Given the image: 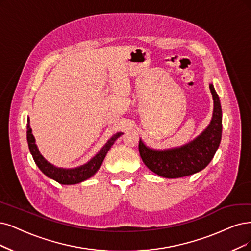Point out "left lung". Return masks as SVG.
<instances>
[{
	"instance_id": "obj_1",
	"label": "left lung",
	"mask_w": 251,
	"mask_h": 251,
	"mask_svg": "<svg viewBox=\"0 0 251 251\" xmlns=\"http://www.w3.org/2000/svg\"><path fill=\"white\" fill-rule=\"evenodd\" d=\"M214 108L210 124L198 137L186 145L166 150H154L142 140L138 151L147 168L160 177L175 179L196 174L211 162L214 157L222 133V110L217 93L210 83Z\"/></svg>"
}]
</instances>
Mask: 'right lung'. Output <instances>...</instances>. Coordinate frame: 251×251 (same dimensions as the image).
Returning <instances> with one entry per match:
<instances>
[{
	"instance_id": "right-lung-1",
	"label": "right lung",
	"mask_w": 251,
	"mask_h": 251,
	"mask_svg": "<svg viewBox=\"0 0 251 251\" xmlns=\"http://www.w3.org/2000/svg\"><path fill=\"white\" fill-rule=\"evenodd\" d=\"M123 134L122 132H117L111 136L107 143L103 146V148L94 156L93 158L87 162L86 164L77 166L74 169H63L57 168V166L52 165L48 160L44 159V157L40 154L37 145L35 144V138L32 134V129L30 127V119H27L26 124V140L27 145H29L30 152L33 156V159L37 166L40 169V171L46 176L54 181H57L60 184L64 185H72L77 184L82 181H86L92 176H94L96 172L99 170L102 162H103L105 156L110 149V147L114 145L118 137Z\"/></svg>"
}]
</instances>
